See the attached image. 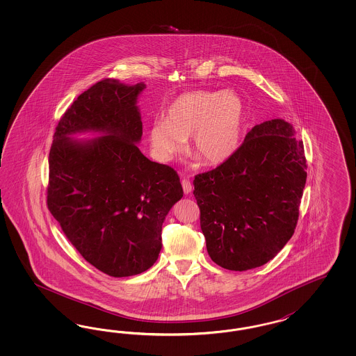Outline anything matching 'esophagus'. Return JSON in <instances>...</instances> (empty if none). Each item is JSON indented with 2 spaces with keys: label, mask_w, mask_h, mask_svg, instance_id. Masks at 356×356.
I'll list each match as a JSON object with an SVG mask.
<instances>
[{
  "label": "esophagus",
  "mask_w": 356,
  "mask_h": 356,
  "mask_svg": "<svg viewBox=\"0 0 356 356\" xmlns=\"http://www.w3.org/2000/svg\"><path fill=\"white\" fill-rule=\"evenodd\" d=\"M181 185H183L184 193L191 194L192 193V189H193V186H192V184L189 180H186V179H183V181H181Z\"/></svg>",
  "instance_id": "obj_1"
}]
</instances>
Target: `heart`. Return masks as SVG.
Returning <instances> with one entry per match:
<instances>
[{
    "label": "heart",
    "mask_w": 356,
    "mask_h": 356,
    "mask_svg": "<svg viewBox=\"0 0 356 356\" xmlns=\"http://www.w3.org/2000/svg\"><path fill=\"white\" fill-rule=\"evenodd\" d=\"M244 107L234 92L194 90L173 99L164 111V121L150 125L149 140L155 156L170 162L189 150L207 165L226 162L236 151L241 136Z\"/></svg>",
    "instance_id": "1"
}]
</instances>
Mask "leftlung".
I'll return each instance as SVG.
<instances>
[{
	"label": "left lung",
	"instance_id": "obj_1",
	"mask_svg": "<svg viewBox=\"0 0 356 356\" xmlns=\"http://www.w3.org/2000/svg\"><path fill=\"white\" fill-rule=\"evenodd\" d=\"M290 122L253 127L226 162L194 177L206 248L216 265H265L291 238L307 180L302 140Z\"/></svg>",
	"mask_w": 356,
	"mask_h": 356
}]
</instances>
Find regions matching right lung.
Instances as JSON below:
<instances>
[{
	"instance_id": "right-lung-1",
	"label": "right lung",
	"mask_w": 356,
	"mask_h": 356,
	"mask_svg": "<svg viewBox=\"0 0 356 356\" xmlns=\"http://www.w3.org/2000/svg\"><path fill=\"white\" fill-rule=\"evenodd\" d=\"M145 88L109 78L90 87L58 121L49 151L51 214L82 257L115 278L155 264L163 222L184 194L176 171L138 149ZM81 132L102 136L71 137Z\"/></svg>"
}]
</instances>
